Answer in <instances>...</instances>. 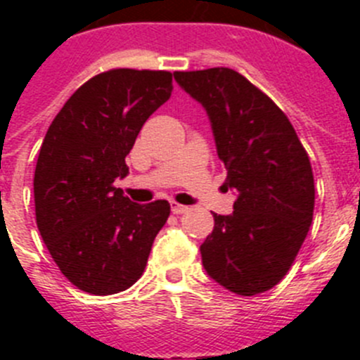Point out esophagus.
<instances>
[{
	"mask_svg": "<svg viewBox=\"0 0 360 360\" xmlns=\"http://www.w3.org/2000/svg\"><path fill=\"white\" fill-rule=\"evenodd\" d=\"M171 211H173L174 214H184V212L189 211V207H187V205H182V203L171 202Z\"/></svg>",
	"mask_w": 360,
	"mask_h": 360,
	"instance_id": "34e87169",
	"label": "esophagus"
}]
</instances>
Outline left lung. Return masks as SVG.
<instances>
[{
	"label": "left lung",
	"mask_w": 360,
	"mask_h": 360,
	"mask_svg": "<svg viewBox=\"0 0 360 360\" xmlns=\"http://www.w3.org/2000/svg\"><path fill=\"white\" fill-rule=\"evenodd\" d=\"M211 120L216 151L236 191L232 214L214 216L200 247L203 269L227 290L256 295L294 263L314 216L310 158L287 115L231 68L174 72Z\"/></svg>",
	"instance_id": "8db88e82"
}]
</instances>
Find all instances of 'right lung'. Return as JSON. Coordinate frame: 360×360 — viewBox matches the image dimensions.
I'll return each mask as SVG.
<instances>
[{"label": "right lung", "mask_w": 360, "mask_h": 360, "mask_svg": "<svg viewBox=\"0 0 360 360\" xmlns=\"http://www.w3.org/2000/svg\"><path fill=\"white\" fill-rule=\"evenodd\" d=\"M164 70L115 68L86 81L44 135L34 174L36 221L70 283L110 295L141 278L167 221L165 200L135 203L115 187L146 120L171 97Z\"/></svg>", "instance_id": "right-lung-1"}]
</instances>
